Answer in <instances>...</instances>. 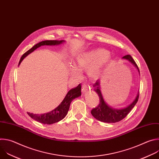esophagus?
Here are the masks:
<instances>
[{
	"instance_id": "34e87169",
	"label": "esophagus",
	"mask_w": 159,
	"mask_h": 159,
	"mask_svg": "<svg viewBox=\"0 0 159 159\" xmlns=\"http://www.w3.org/2000/svg\"><path fill=\"white\" fill-rule=\"evenodd\" d=\"M89 89V87L85 85V84H83L82 86V91L83 93H85L86 91H87Z\"/></svg>"
}]
</instances>
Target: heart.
<instances>
[{"label": "heart", "instance_id": "obj_1", "mask_svg": "<svg viewBox=\"0 0 159 159\" xmlns=\"http://www.w3.org/2000/svg\"><path fill=\"white\" fill-rule=\"evenodd\" d=\"M111 56L104 48H96L79 53L75 58L74 65L70 66V75L78 79L80 76V71L87 69L89 76L92 79L99 77L103 66L111 60Z\"/></svg>", "mask_w": 159, "mask_h": 159}]
</instances>
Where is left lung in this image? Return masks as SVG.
Listing matches in <instances>:
<instances>
[{
	"label": "left lung",
	"mask_w": 159,
	"mask_h": 159,
	"mask_svg": "<svg viewBox=\"0 0 159 159\" xmlns=\"http://www.w3.org/2000/svg\"><path fill=\"white\" fill-rule=\"evenodd\" d=\"M123 59L127 60L129 62H131L136 68H137V70H139V72L140 74V71L139 69V67L135 63L133 58L131 55H127L124 56ZM100 80H98L96 81L95 84L93 85L94 90L99 95V104L96 107L94 108L91 111V114L92 115L98 120L104 122V123H116L118 121H120L123 119H124L127 115L128 113L131 111V110L133 108V107L137 104L139 97V92L137 93V96H136L135 99L133 100V101L127 106L126 107L124 108H120L117 109L115 107H112L109 106L104 100L102 95L101 94V85H100Z\"/></svg>",
	"instance_id": "obj_1"
}]
</instances>
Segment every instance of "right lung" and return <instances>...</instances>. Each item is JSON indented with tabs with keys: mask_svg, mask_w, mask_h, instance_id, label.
Instances as JSON below:
<instances>
[{
	"mask_svg": "<svg viewBox=\"0 0 159 159\" xmlns=\"http://www.w3.org/2000/svg\"><path fill=\"white\" fill-rule=\"evenodd\" d=\"M64 42H65V40H60V41L45 40L36 44L34 46H33L31 49H30L25 53L22 55V56L20 59L19 65L25 57H26L29 54L33 52H34L35 50H36L38 48L40 47L41 46H44V45L55 46V45H59ZM80 96H81V84H80L78 86L70 89L69 91L67 93L66 95L65 96L62 102L60 104V105L53 110L48 112L44 113V114H41V115L33 114V113H30L28 112V115L35 121L44 125L45 124L51 125V124L57 123L61 121V120H63L66 116V115L68 113V111H69L71 102L74 99Z\"/></svg>",
	"mask_w": 159,
	"mask_h": 159,
	"instance_id": "1",
	"label": "right lung"
}]
</instances>
